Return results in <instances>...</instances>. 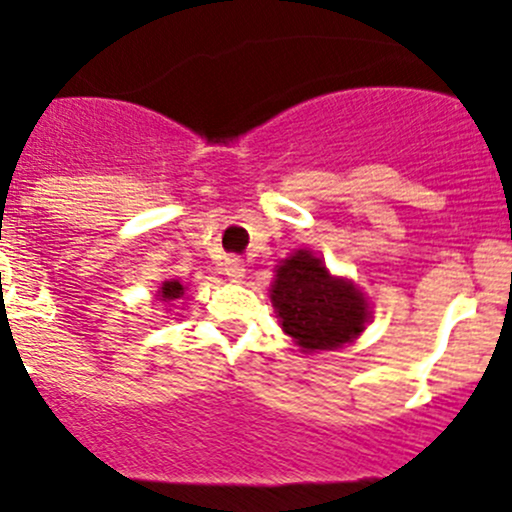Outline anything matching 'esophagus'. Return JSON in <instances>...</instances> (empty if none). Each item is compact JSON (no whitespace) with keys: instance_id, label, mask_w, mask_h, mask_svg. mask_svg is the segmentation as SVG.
Masks as SVG:
<instances>
[{"instance_id":"esophagus-1","label":"esophagus","mask_w":512,"mask_h":512,"mask_svg":"<svg viewBox=\"0 0 512 512\" xmlns=\"http://www.w3.org/2000/svg\"><path fill=\"white\" fill-rule=\"evenodd\" d=\"M223 272L228 274V279H233V282H240V279L245 277V265H242L238 257H228Z\"/></svg>"}]
</instances>
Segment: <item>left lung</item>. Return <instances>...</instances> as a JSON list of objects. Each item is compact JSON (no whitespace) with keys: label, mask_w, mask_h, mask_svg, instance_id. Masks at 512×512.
Wrapping results in <instances>:
<instances>
[{"label":"left lung","mask_w":512,"mask_h":512,"mask_svg":"<svg viewBox=\"0 0 512 512\" xmlns=\"http://www.w3.org/2000/svg\"><path fill=\"white\" fill-rule=\"evenodd\" d=\"M270 299L282 331L306 353L333 351L365 331L370 304L353 282L333 277L309 250L282 260Z\"/></svg>","instance_id":"1"}]
</instances>
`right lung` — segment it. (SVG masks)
<instances>
[{"instance_id": "add662e5", "label": "right lung", "mask_w": 512, "mask_h": 512, "mask_svg": "<svg viewBox=\"0 0 512 512\" xmlns=\"http://www.w3.org/2000/svg\"><path fill=\"white\" fill-rule=\"evenodd\" d=\"M184 292H186V287L179 282V279H169V282H164L159 287L161 301H176V299L184 297Z\"/></svg>"}]
</instances>
